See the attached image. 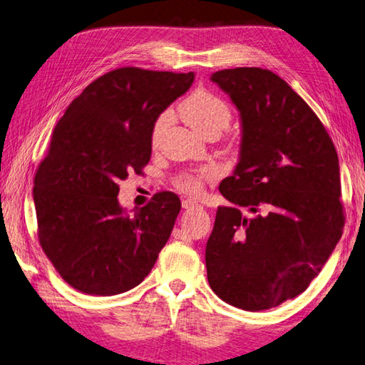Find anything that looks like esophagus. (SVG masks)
Masks as SVG:
<instances>
[{
    "label": "esophagus",
    "mask_w": 365,
    "mask_h": 365,
    "mask_svg": "<svg viewBox=\"0 0 365 365\" xmlns=\"http://www.w3.org/2000/svg\"><path fill=\"white\" fill-rule=\"evenodd\" d=\"M197 206H200V205H198L195 200H190V198H187V200H182V208H185V210L197 208Z\"/></svg>",
    "instance_id": "1"
}]
</instances>
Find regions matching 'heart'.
I'll return each instance as SVG.
<instances>
[{
  "label": "heart",
  "instance_id": "heart-1",
  "mask_svg": "<svg viewBox=\"0 0 365 365\" xmlns=\"http://www.w3.org/2000/svg\"><path fill=\"white\" fill-rule=\"evenodd\" d=\"M178 111L187 120L192 128L206 138H217L225 128H229L232 122V109L224 98L210 91H195L185 98ZM173 120V113L163 111L155 119L150 132V144L154 148L159 146L165 130ZM215 170L202 168L198 171H187L176 178V187L187 195H198L203 190L206 181L215 180Z\"/></svg>",
  "mask_w": 365,
  "mask_h": 365
}]
</instances>
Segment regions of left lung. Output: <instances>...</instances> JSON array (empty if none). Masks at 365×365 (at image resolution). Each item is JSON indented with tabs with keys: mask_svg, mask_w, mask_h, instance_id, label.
I'll return each instance as SVG.
<instances>
[{
	"mask_svg": "<svg viewBox=\"0 0 365 365\" xmlns=\"http://www.w3.org/2000/svg\"><path fill=\"white\" fill-rule=\"evenodd\" d=\"M211 81L237 105L243 138L235 173L219 185L232 205L216 211L206 274L227 304L267 310L304 292L339 243V155L318 115L278 74L233 68Z\"/></svg>",
	"mask_w": 365,
	"mask_h": 365,
	"instance_id": "8db88e82",
	"label": "left lung"
}]
</instances>
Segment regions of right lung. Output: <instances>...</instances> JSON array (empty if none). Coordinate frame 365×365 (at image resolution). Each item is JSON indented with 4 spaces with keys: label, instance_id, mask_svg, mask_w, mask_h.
Returning <instances> with one entry per match:
<instances>
[{
    "label": "right lung",
    "instance_id": "right-lung-1",
    "mask_svg": "<svg viewBox=\"0 0 365 365\" xmlns=\"http://www.w3.org/2000/svg\"><path fill=\"white\" fill-rule=\"evenodd\" d=\"M194 73L113 70L66 108L34 173L38 240L74 289L115 295L153 270L181 210L173 192H157L133 216L118 202L119 181L143 175L159 114L187 91Z\"/></svg>",
    "mask_w": 365,
    "mask_h": 365
}]
</instances>
